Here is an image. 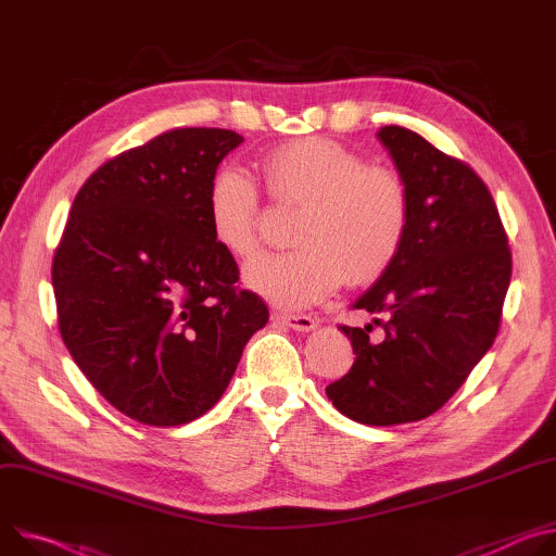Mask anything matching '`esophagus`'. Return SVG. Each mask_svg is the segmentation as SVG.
<instances>
[{"label": "esophagus", "instance_id": "34e87169", "mask_svg": "<svg viewBox=\"0 0 556 556\" xmlns=\"http://www.w3.org/2000/svg\"><path fill=\"white\" fill-rule=\"evenodd\" d=\"M274 320L293 329V331H312L318 327V323L312 316H293V314H274Z\"/></svg>", "mask_w": 556, "mask_h": 556}]
</instances>
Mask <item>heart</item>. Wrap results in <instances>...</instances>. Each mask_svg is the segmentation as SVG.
<instances>
[{
	"label": "heart",
	"instance_id": "b5f03b06",
	"mask_svg": "<svg viewBox=\"0 0 556 556\" xmlns=\"http://www.w3.org/2000/svg\"><path fill=\"white\" fill-rule=\"evenodd\" d=\"M267 197L300 207L291 252L247 265L244 280L280 306H306L349 285L378 280L400 254L410 194L404 178L368 165L346 146L306 137L280 143L258 161ZM261 194L242 169L218 172L207 190V218L220 250L238 261L261 247Z\"/></svg>",
	"mask_w": 556,
	"mask_h": 556
}]
</instances>
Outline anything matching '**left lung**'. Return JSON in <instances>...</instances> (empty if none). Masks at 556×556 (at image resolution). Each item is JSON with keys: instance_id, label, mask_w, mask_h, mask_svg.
<instances>
[{"instance_id": "1", "label": "left lung", "mask_w": 556, "mask_h": 556, "mask_svg": "<svg viewBox=\"0 0 556 556\" xmlns=\"http://www.w3.org/2000/svg\"><path fill=\"white\" fill-rule=\"evenodd\" d=\"M378 137L406 182L410 218L400 254L355 302L381 331L340 325L355 359L327 397L359 424L393 426L440 410L495 342L513 254L497 205L468 163L402 126Z\"/></svg>"}]
</instances>
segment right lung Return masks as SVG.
Here are the masks:
<instances>
[{"mask_svg": "<svg viewBox=\"0 0 556 556\" xmlns=\"http://www.w3.org/2000/svg\"><path fill=\"white\" fill-rule=\"evenodd\" d=\"M242 143L176 128L105 161L81 185L52 258L56 323L88 382L123 415L180 426L225 393L269 320L216 244L207 190Z\"/></svg>", "mask_w": 556, "mask_h": 556, "instance_id": "add662e5", "label": "right lung"}]
</instances>
